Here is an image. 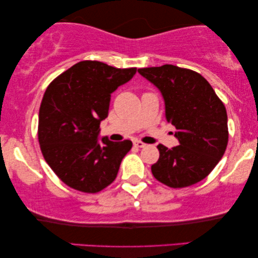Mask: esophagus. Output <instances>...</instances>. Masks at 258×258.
Wrapping results in <instances>:
<instances>
[{
	"mask_svg": "<svg viewBox=\"0 0 258 258\" xmlns=\"http://www.w3.org/2000/svg\"><path fill=\"white\" fill-rule=\"evenodd\" d=\"M134 146L137 147V148H144V147L147 146V144L143 143V142H141V141H135V142H134Z\"/></svg>",
	"mask_w": 258,
	"mask_h": 258,
	"instance_id": "34e87169",
	"label": "esophagus"
}]
</instances>
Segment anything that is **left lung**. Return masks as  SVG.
Here are the masks:
<instances>
[{"mask_svg": "<svg viewBox=\"0 0 258 258\" xmlns=\"http://www.w3.org/2000/svg\"><path fill=\"white\" fill-rule=\"evenodd\" d=\"M139 73L158 88L165 118L176 128L179 146L158 144L160 158L151 165L154 177L170 188L202 181L220 162L228 146L225 107L209 82L190 69L172 64L141 68Z\"/></svg>", "mask_w": 258, "mask_h": 258, "instance_id": "left-lung-1", "label": "left lung"}]
</instances>
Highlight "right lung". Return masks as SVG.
Wrapping results in <instances>:
<instances>
[{"label": "right lung", "mask_w": 258, "mask_h": 258, "mask_svg": "<svg viewBox=\"0 0 258 258\" xmlns=\"http://www.w3.org/2000/svg\"><path fill=\"white\" fill-rule=\"evenodd\" d=\"M135 74L136 68L81 61L48 86L38 114V142L45 162L70 188L95 194L115 181L133 142L102 137L100 143L97 136L111 94Z\"/></svg>", "instance_id": "1"}]
</instances>
